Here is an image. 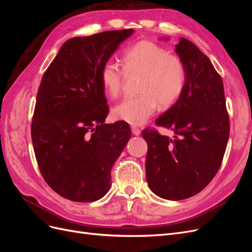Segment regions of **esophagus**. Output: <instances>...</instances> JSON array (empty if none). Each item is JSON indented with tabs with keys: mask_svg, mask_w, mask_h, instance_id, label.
Returning <instances> with one entry per match:
<instances>
[{
	"mask_svg": "<svg viewBox=\"0 0 252 252\" xmlns=\"http://www.w3.org/2000/svg\"><path fill=\"white\" fill-rule=\"evenodd\" d=\"M131 132L133 135H140L141 134V130L135 126H131Z\"/></svg>",
	"mask_w": 252,
	"mask_h": 252,
	"instance_id": "1",
	"label": "esophagus"
}]
</instances>
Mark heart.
<instances>
[{
  "mask_svg": "<svg viewBox=\"0 0 252 252\" xmlns=\"http://www.w3.org/2000/svg\"><path fill=\"white\" fill-rule=\"evenodd\" d=\"M121 68L107 61L101 68L100 79L109 96L117 97L127 74L142 73L136 96L125 97L112 108L116 120L142 125L158 108H168L179 100L186 81L183 61L151 41H140L125 50Z\"/></svg>",
  "mask_w": 252,
  "mask_h": 252,
  "instance_id": "b5f03b06",
  "label": "heart"
}]
</instances>
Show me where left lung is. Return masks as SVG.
<instances>
[{
    "mask_svg": "<svg viewBox=\"0 0 252 252\" xmlns=\"http://www.w3.org/2000/svg\"><path fill=\"white\" fill-rule=\"evenodd\" d=\"M175 52L186 70L184 90L156 121L173 138L142 132L148 144L146 179L151 191L170 201L188 199L207 186L222 164L229 138L224 86L207 56L181 37Z\"/></svg>",
    "mask_w": 252,
    "mask_h": 252,
    "instance_id": "1",
    "label": "left lung"
}]
</instances>
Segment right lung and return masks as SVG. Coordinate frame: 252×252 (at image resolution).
<instances>
[{
  "label": "right lung",
  "mask_w": 252,
  "mask_h": 252,
  "mask_svg": "<svg viewBox=\"0 0 252 252\" xmlns=\"http://www.w3.org/2000/svg\"><path fill=\"white\" fill-rule=\"evenodd\" d=\"M132 33L124 29L72 37L42 78L32 145L44 180L67 200L94 202L107 193L112 167L131 136L126 122L104 123L109 109L100 71Z\"/></svg>",
  "instance_id": "obj_1"
}]
</instances>
